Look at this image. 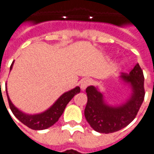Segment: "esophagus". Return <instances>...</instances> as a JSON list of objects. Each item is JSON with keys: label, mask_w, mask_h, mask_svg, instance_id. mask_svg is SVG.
Returning a JSON list of instances; mask_svg holds the SVG:
<instances>
[{"label": "esophagus", "mask_w": 154, "mask_h": 154, "mask_svg": "<svg viewBox=\"0 0 154 154\" xmlns=\"http://www.w3.org/2000/svg\"><path fill=\"white\" fill-rule=\"evenodd\" d=\"M91 84V80L90 79H88V78H85V79H83L82 80V82H81V85H80V87H81V89L82 90H84L88 86H89Z\"/></svg>", "instance_id": "34e87169"}]
</instances>
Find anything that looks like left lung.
Wrapping results in <instances>:
<instances>
[{"instance_id":"1","label":"left lung","mask_w":154,"mask_h":154,"mask_svg":"<svg viewBox=\"0 0 154 154\" xmlns=\"http://www.w3.org/2000/svg\"><path fill=\"white\" fill-rule=\"evenodd\" d=\"M120 78L129 83L132 94L125 104L112 106L105 102L104 96L97 88H86L88 102L84 116L94 130L100 133H113L122 130L134 120L144 100V76L139 64H136L130 73L122 72Z\"/></svg>"}]
</instances>
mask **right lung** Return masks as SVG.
<instances>
[{
	"mask_svg": "<svg viewBox=\"0 0 154 154\" xmlns=\"http://www.w3.org/2000/svg\"><path fill=\"white\" fill-rule=\"evenodd\" d=\"M13 65H14V62L10 66V70H12ZM79 92H80L79 87H76L72 90L66 92L56 100L55 103L50 108L48 109L44 112L35 114V115L25 114L22 112L21 111H19L17 107L14 106V104L10 100V99L8 97V91H7V95H8L9 106L14 116L21 123H23L24 125L29 127V129L35 130H46L55 124L60 118L62 113L64 112V110L66 108L67 104L69 103V101Z\"/></svg>",
	"mask_w": 154,
	"mask_h": 154,
	"instance_id": "1",
	"label": "right lung"
}]
</instances>
